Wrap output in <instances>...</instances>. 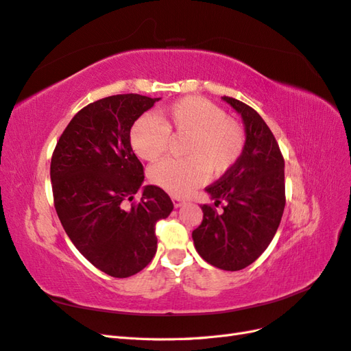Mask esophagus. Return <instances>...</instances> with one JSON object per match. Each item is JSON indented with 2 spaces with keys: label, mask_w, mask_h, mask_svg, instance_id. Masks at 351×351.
<instances>
[{
  "label": "esophagus",
  "mask_w": 351,
  "mask_h": 351,
  "mask_svg": "<svg viewBox=\"0 0 351 351\" xmlns=\"http://www.w3.org/2000/svg\"><path fill=\"white\" fill-rule=\"evenodd\" d=\"M173 204H174V206H176V208H180V206H183V205H184V200H183V199H180V197H177V196H173Z\"/></svg>",
  "instance_id": "esophagus-1"
}]
</instances>
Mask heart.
<instances>
[{
  "label": "heart",
  "instance_id": "heart-1",
  "mask_svg": "<svg viewBox=\"0 0 351 351\" xmlns=\"http://www.w3.org/2000/svg\"><path fill=\"white\" fill-rule=\"evenodd\" d=\"M171 137L184 139V159H165L149 169V180L165 192L184 196L205 183L208 174L221 177L234 167L244 147L243 127L218 105L199 97H186L159 112V120L142 115L130 130L134 154L156 161Z\"/></svg>",
  "mask_w": 351,
  "mask_h": 351
}]
</instances>
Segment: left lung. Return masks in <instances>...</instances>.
Wrapping results in <instances>:
<instances>
[{
	"mask_svg": "<svg viewBox=\"0 0 351 351\" xmlns=\"http://www.w3.org/2000/svg\"><path fill=\"white\" fill-rule=\"evenodd\" d=\"M243 120L246 142L239 161L218 182L206 187L218 214L202 205L204 219L192 232L197 253L212 267L240 271L269 246L285 206L284 158L262 117L234 98L222 97Z\"/></svg>",
	"mask_w": 351,
	"mask_h": 351,
	"instance_id": "obj_1",
	"label": "left lung"
}]
</instances>
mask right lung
<instances>
[{"instance_id":"1","label":"right lung","mask_w":351,"mask_h":351,"mask_svg":"<svg viewBox=\"0 0 351 351\" xmlns=\"http://www.w3.org/2000/svg\"><path fill=\"white\" fill-rule=\"evenodd\" d=\"M161 98L114 95L80 110L51 159L54 205L64 231L93 267L115 278L142 271L156 253V221L174 208L162 189L143 184L130 129ZM141 189L137 204L126 206Z\"/></svg>"}]
</instances>
